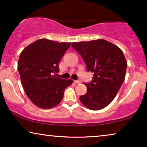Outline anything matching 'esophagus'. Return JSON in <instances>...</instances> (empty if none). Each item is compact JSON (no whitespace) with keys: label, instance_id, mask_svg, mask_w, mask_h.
I'll use <instances>...</instances> for the list:
<instances>
[{"label":"esophagus","instance_id":"34e87169","mask_svg":"<svg viewBox=\"0 0 147 147\" xmlns=\"http://www.w3.org/2000/svg\"><path fill=\"white\" fill-rule=\"evenodd\" d=\"M74 82H75L76 84H80L82 82L80 81V80H76V81H74Z\"/></svg>","mask_w":147,"mask_h":147}]
</instances>
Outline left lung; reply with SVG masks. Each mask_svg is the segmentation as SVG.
Masks as SVG:
<instances>
[{
	"mask_svg": "<svg viewBox=\"0 0 147 147\" xmlns=\"http://www.w3.org/2000/svg\"><path fill=\"white\" fill-rule=\"evenodd\" d=\"M72 47L83 58L88 71L94 73L92 82L85 83L87 92L80 100L92 110L105 108L116 97L125 79L126 58L119 47L104 39L74 42Z\"/></svg>",
	"mask_w": 147,
	"mask_h": 147,
	"instance_id": "1",
	"label": "left lung"
}]
</instances>
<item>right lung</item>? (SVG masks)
Wrapping results in <instances>:
<instances>
[{"label": "right lung", "mask_w": 147, "mask_h": 147, "mask_svg": "<svg viewBox=\"0 0 147 147\" xmlns=\"http://www.w3.org/2000/svg\"><path fill=\"white\" fill-rule=\"evenodd\" d=\"M71 43L41 39L22 51L18 61L21 84L29 100L43 109L53 108L63 98L71 80L55 77L59 62Z\"/></svg>", "instance_id": "right-lung-1"}]
</instances>
